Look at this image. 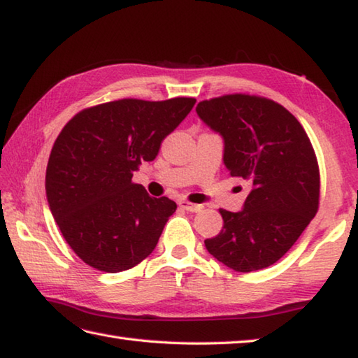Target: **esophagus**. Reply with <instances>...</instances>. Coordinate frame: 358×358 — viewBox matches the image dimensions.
Returning a JSON list of instances; mask_svg holds the SVG:
<instances>
[{"label":"esophagus","instance_id":"1","mask_svg":"<svg viewBox=\"0 0 358 358\" xmlns=\"http://www.w3.org/2000/svg\"><path fill=\"white\" fill-rule=\"evenodd\" d=\"M179 207L184 208V210H187V212H199L202 208L201 204H193V202H188L185 199L179 201Z\"/></svg>","mask_w":358,"mask_h":358}]
</instances>
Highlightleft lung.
Wrapping results in <instances>:
<instances>
[{
  "label": "left lung",
  "instance_id": "left-lung-1",
  "mask_svg": "<svg viewBox=\"0 0 358 358\" xmlns=\"http://www.w3.org/2000/svg\"><path fill=\"white\" fill-rule=\"evenodd\" d=\"M199 118L224 140V165L249 182L241 212L220 208L215 259L238 273L271 266L301 237L320 206V168L304 127L273 99L234 93L201 101Z\"/></svg>",
  "mask_w": 358,
  "mask_h": 358
}]
</instances>
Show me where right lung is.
Returning <instances> with one entry per match:
<instances>
[{"label":"right lung","mask_w":358,"mask_h":358,"mask_svg":"<svg viewBox=\"0 0 358 358\" xmlns=\"http://www.w3.org/2000/svg\"><path fill=\"white\" fill-rule=\"evenodd\" d=\"M194 103L126 98L80 110L64 126L46 166V198L65 241L87 265L120 273L154 251L178 206L151 198L132 176L156 159Z\"/></svg>","instance_id":"1"}]
</instances>
